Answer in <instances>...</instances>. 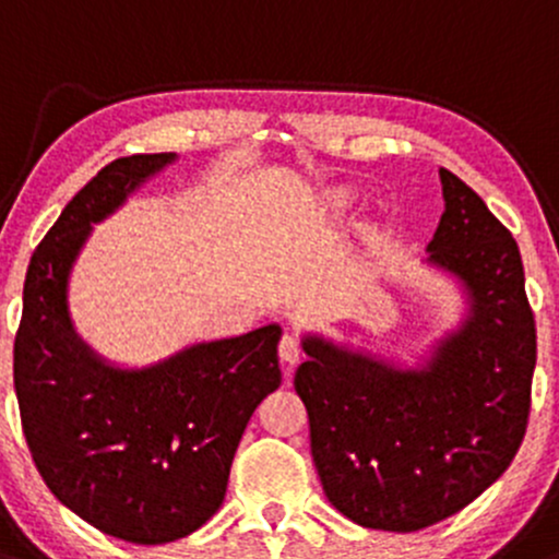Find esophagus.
Listing matches in <instances>:
<instances>
[{"mask_svg": "<svg viewBox=\"0 0 559 559\" xmlns=\"http://www.w3.org/2000/svg\"><path fill=\"white\" fill-rule=\"evenodd\" d=\"M300 356H304V350H300V341L298 335H282L280 341V359L285 364H298Z\"/></svg>", "mask_w": 559, "mask_h": 559, "instance_id": "34e87169", "label": "esophagus"}]
</instances>
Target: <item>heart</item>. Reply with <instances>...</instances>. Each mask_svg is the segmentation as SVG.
Masks as SVG:
<instances>
[{
	"instance_id": "b5f03b06",
	"label": "heart",
	"mask_w": 559,
	"mask_h": 559,
	"mask_svg": "<svg viewBox=\"0 0 559 559\" xmlns=\"http://www.w3.org/2000/svg\"><path fill=\"white\" fill-rule=\"evenodd\" d=\"M332 203H335V205H346V203H348V198H346V195H341V198L332 200Z\"/></svg>"
}]
</instances>
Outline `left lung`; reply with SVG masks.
<instances>
[{
    "instance_id": "1",
    "label": "left lung",
    "mask_w": 559,
    "mask_h": 559,
    "mask_svg": "<svg viewBox=\"0 0 559 559\" xmlns=\"http://www.w3.org/2000/svg\"><path fill=\"white\" fill-rule=\"evenodd\" d=\"M438 174L447 211L425 261L462 285L465 322L417 369L306 335L296 372L324 493L364 528L412 533L460 512L528 425L536 322L518 242L465 181Z\"/></svg>"
}]
</instances>
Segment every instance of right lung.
Wrapping results in <instances>:
<instances>
[{"label": "right lung", "instance_id": "add662e5", "mask_svg": "<svg viewBox=\"0 0 559 559\" xmlns=\"http://www.w3.org/2000/svg\"><path fill=\"white\" fill-rule=\"evenodd\" d=\"M174 160H112L62 209L31 255L12 350L23 436L47 488L131 544L177 542L211 520L250 415L282 380L280 324L142 369L112 367L73 330L68 277L92 224Z\"/></svg>", "mask_w": 559, "mask_h": 559}]
</instances>
